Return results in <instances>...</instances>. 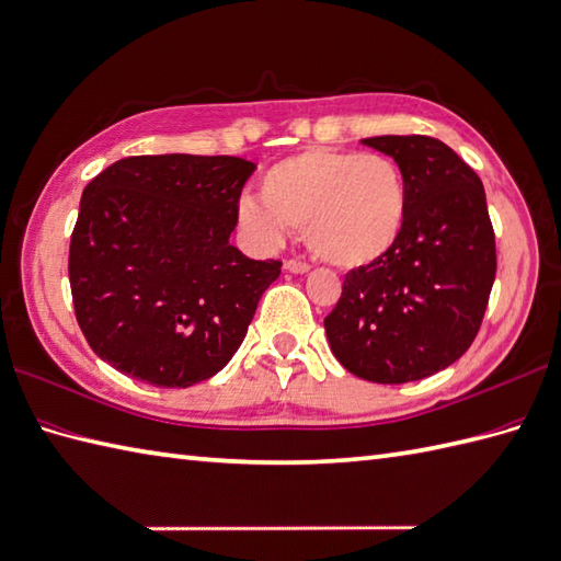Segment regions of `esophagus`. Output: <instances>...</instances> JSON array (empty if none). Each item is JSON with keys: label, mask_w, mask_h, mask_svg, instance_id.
<instances>
[{"label": "esophagus", "mask_w": 561, "mask_h": 561, "mask_svg": "<svg viewBox=\"0 0 561 561\" xmlns=\"http://www.w3.org/2000/svg\"><path fill=\"white\" fill-rule=\"evenodd\" d=\"M284 270H286V272H294V275H306V272L310 270V265H308V263H301V260H286Z\"/></svg>", "instance_id": "obj_1"}]
</instances>
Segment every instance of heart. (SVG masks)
Wrapping results in <instances>:
<instances>
[{
    "label": "heart",
    "instance_id": "obj_1",
    "mask_svg": "<svg viewBox=\"0 0 561 561\" xmlns=\"http://www.w3.org/2000/svg\"><path fill=\"white\" fill-rule=\"evenodd\" d=\"M409 217V186L397 160L382 152L310 148L272 164L260 201L239 203L241 227L275 245L301 229L308 249L354 270L385 257Z\"/></svg>",
    "mask_w": 561,
    "mask_h": 561
}]
</instances>
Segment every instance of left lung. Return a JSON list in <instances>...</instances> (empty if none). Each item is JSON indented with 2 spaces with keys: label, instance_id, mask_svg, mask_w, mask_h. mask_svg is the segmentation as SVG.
I'll return each instance as SVG.
<instances>
[{
  "label": "left lung",
  "instance_id": "obj_1",
  "mask_svg": "<svg viewBox=\"0 0 561 561\" xmlns=\"http://www.w3.org/2000/svg\"><path fill=\"white\" fill-rule=\"evenodd\" d=\"M363 146L403 169L409 217L392 251L348 272L324 332L363 380H423L466 354L485 316L497 272L485 188L437 138L375 136Z\"/></svg>",
  "mask_w": 561,
  "mask_h": 561
}]
</instances>
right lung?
Instances as JSON below:
<instances>
[{"label": "right lung", "instance_id": "1", "mask_svg": "<svg viewBox=\"0 0 561 561\" xmlns=\"http://www.w3.org/2000/svg\"><path fill=\"white\" fill-rule=\"evenodd\" d=\"M255 164L229 154H136L83 188L69 249L76 320L112 368L191 387L241 346L279 260L229 243Z\"/></svg>", "mask_w": 561, "mask_h": 561}]
</instances>
